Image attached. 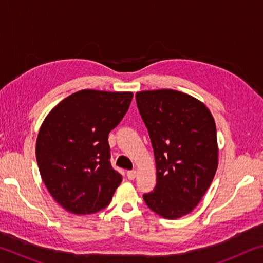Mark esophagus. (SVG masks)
Segmentation results:
<instances>
[{
	"mask_svg": "<svg viewBox=\"0 0 263 263\" xmlns=\"http://www.w3.org/2000/svg\"><path fill=\"white\" fill-rule=\"evenodd\" d=\"M126 175H127L128 180H135L136 176H137V172L136 171H128L126 173Z\"/></svg>",
	"mask_w": 263,
	"mask_h": 263,
	"instance_id": "1",
	"label": "esophagus"
}]
</instances>
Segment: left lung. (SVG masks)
<instances>
[{
  "label": "left lung",
  "mask_w": 263,
  "mask_h": 263,
  "mask_svg": "<svg viewBox=\"0 0 263 263\" xmlns=\"http://www.w3.org/2000/svg\"><path fill=\"white\" fill-rule=\"evenodd\" d=\"M136 101L157 164V184L142 197L163 218H181L201 202L215 177V121L202 102L172 89L137 92Z\"/></svg>",
  "instance_id": "1"
}]
</instances>
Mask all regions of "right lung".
<instances>
[{
	"label": "right lung",
	"mask_w": 263,
	"mask_h": 263,
	"mask_svg": "<svg viewBox=\"0 0 263 263\" xmlns=\"http://www.w3.org/2000/svg\"><path fill=\"white\" fill-rule=\"evenodd\" d=\"M132 92L80 90L62 100L42 124L35 157L58 204L74 215L109 205L122 175L110 163L109 133L127 112Z\"/></svg>",
	"instance_id": "1"
}]
</instances>
